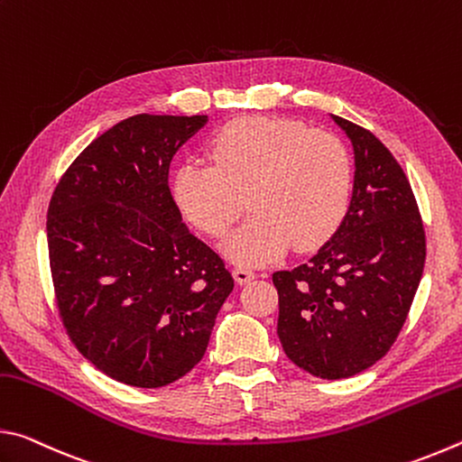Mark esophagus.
I'll use <instances>...</instances> for the list:
<instances>
[{
	"mask_svg": "<svg viewBox=\"0 0 462 462\" xmlns=\"http://www.w3.org/2000/svg\"><path fill=\"white\" fill-rule=\"evenodd\" d=\"M254 277H256V273L253 269H246V267L234 269V279H236V283H240V285L250 283Z\"/></svg>",
	"mask_w": 462,
	"mask_h": 462,
	"instance_id": "34e87169",
	"label": "esophagus"
}]
</instances>
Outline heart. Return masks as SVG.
<instances>
[{
	"mask_svg": "<svg viewBox=\"0 0 462 462\" xmlns=\"http://www.w3.org/2000/svg\"><path fill=\"white\" fill-rule=\"evenodd\" d=\"M212 165L187 161L173 195L201 232L222 238L248 206L254 214L226 245L238 264H267L291 245L310 250L334 236L353 199V161L340 138L306 124L246 116L216 132Z\"/></svg>",
	"mask_w": 462,
	"mask_h": 462,
	"instance_id": "heart-1",
	"label": "heart"
}]
</instances>
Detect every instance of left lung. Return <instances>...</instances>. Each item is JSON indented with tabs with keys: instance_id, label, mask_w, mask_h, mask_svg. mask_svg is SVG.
I'll return each instance as SVG.
<instances>
[{
	"instance_id": "8db88e82",
	"label": "left lung",
	"mask_w": 462,
	"mask_h": 462,
	"mask_svg": "<svg viewBox=\"0 0 462 462\" xmlns=\"http://www.w3.org/2000/svg\"><path fill=\"white\" fill-rule=\"evenodd\" d=\"M355 146V189L334 236L300 267L273 273L285 355L314 377L346 379L387 355L426 261L416 195L381 140L334 116Z\"/></svg>"
}]
</instances>
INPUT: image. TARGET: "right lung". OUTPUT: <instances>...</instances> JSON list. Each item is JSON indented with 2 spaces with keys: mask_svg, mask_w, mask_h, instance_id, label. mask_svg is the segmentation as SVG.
Segmentation results:
<instances>
[{
  "mask_svg": "<svg viewBox=\"0 0 462 462\" xmlns=\"http://www.w3.org/2000/svg\"><path fill=\"white\" fill-rule=\"evenodd\" d=\"M208 116L138 114L97 136L46 214L59 316L77 350L132 387L169 385L206 355L234 279L169 189L175 152Z\"/></svg>",
  "mask_w": 462,
  "mask_h": 462,
  "instance_id": "1",
  "label": "right lung"
}]
</instances>
